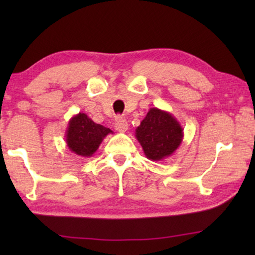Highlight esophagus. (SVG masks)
<instances>
[{"label": "esophagus", "instance_id": "34e87169", "mask_svg": "<svg viewBox=\"0 0 255 255\" xmlns=\"http://www.w3.org/2000/svg\"><path fill=\"white\" fill-rule=\"evenodd\" d=\"M115 128L118 132H125L128 131V122L124 120V118H117L116 122H115Z\"/></svg>", "mask_w": 255, "mask_h": 255}]
</instances>
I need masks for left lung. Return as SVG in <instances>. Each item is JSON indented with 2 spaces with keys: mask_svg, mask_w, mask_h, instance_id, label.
<instances>
[{
  "mask_svg": "<svg viewBox=\"0 0 255 255\" xmlns=\"http://www.w3.org/2000/svg\"><path fill=\"white\" fill-rule=\"evenodd\" d=\"M135 138L141 145L146 158L152 161H161L180 147L183 128L168 111L151 108L135 128Z\"/></svg>",
  "mask_w": 255,
  "mask_h": 255,
  "instance_id": "left-lung-1",
  "label": "left lung"
}]
</instances>
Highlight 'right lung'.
<instances>
[{
  "instance_id": "obj_1",
  "label": "right lung",
  "mask_w": 255,
  "mask_h": 255,
  "mask_svg": "<svg viewBox=\"0 0 255 255\" xmlns=\"http://www.w3.org/2000/svg\"><path fill=\"white\" fill-rule=\"evenodd\" d=\"M109 133H113L110 128L94 123L86 114L79 113L68 122L66 144L69 151L76 155L90 158Z\"/></svg>"
}]
</instances>
